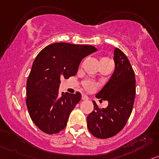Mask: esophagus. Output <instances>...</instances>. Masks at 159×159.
Masks as SVG:
<instances>
[{
    "label": "esophagus",
    "instance_id": "obj_1",
    "mask_svg": "<svg viewBox=\"0 0 159 159\" xmlns=\"http://www.w3.org/2000/svg\"><path fill=\"white\" fill-rule=\"evenodd\" d=\"M82 100H89V97H88L87 95H86V94H82Z\"/></svg>",
    "mask_w": 159,
    "mask_h": 159
}]
</instances>
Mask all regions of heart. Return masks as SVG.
<instances>
[{
  "label": "heart",
  "instance_id": "b5f03b06",
  "mask_svg": "<svg viewBox=\"0 0 159 159\" xmlns=\"http://www.w3.org/2000/svg\"><path fill=\"white\" fill-rule=\"evenodd\" d=\"M108 58H106V57H103V58H101L100 60V61H103V60H108ZM83 85L84 86V88L86 90H88V91H93L97 88V84L95 83V82L92 81H89V80H86V81H84L83 83Z\"/></svg>",
  "mask_w": 159,
  "mask_h": 159
}]
</instances>
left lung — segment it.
<instances>
[{
	"label": "left lung",
	"instance_id": "1",
	"mask_svg": "<svg viewBox=\"0 0 159 159\" xmlns=\"http://www.w3.org/2000/svg\"><path fill=\"white\" fill-rule=\"evenodd\" d=\"M115 69L112 75L96 94V98L107 100L106 108H99L93 101L94 110L87 116L89 132L97 138L115 136L125 125L133 109L136 94V79L129 60L123 52L114 51Z\"/></svg>",
	"mask_w": 159,
	"mask_h": 159
}]
</instances>
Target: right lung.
<instances>
[{
  "label": "right lung",
  "instance_id": "1",
  "mask_svg": "<svg viewBox=\"0 0 159 159\" xmlns=\"http://www.w3.org/2000/svg\"><path fill=\"white\" fill-rule=\"evenodd\" d=\"M96 51L92 45L59 43L47 46L37 56L26 84V105L32 121L42 131L58 134L66 127L81 94L62 92L59 96L61 79L75 75L82 59Z\"/></svg>",
  "mask_w": 159,
  "mask_h": 159
}]
</instances>
